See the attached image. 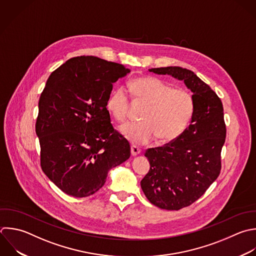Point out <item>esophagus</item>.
<instances>
[{
  "label": "esophagus",
  "mask_w": 256,
  "mask_h": 256,
  "mask_svg": "<svg viewBox=\"0 0 256 256\" xmlns=\"http://www.w3.org/2000/svg\"><path fill=\"white\" fill-rule=\"evenodd\" d=\"M140 153H141V150L137 146H134V145L131 146V155L132 156H137Z\"/></svg>",
  "instance_id": "1"
}]
</instances>
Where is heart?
Returning a JSON list of instances; mask_svg holds the SVG:
<instances>
[{
	"label": "heart",
	"instance_id": "1",
	"mask_svg": "<svg viewBox=\"0 0 256 256\" xmlns=\"http://www.w3.org/2000/svg\"><path fill=\"white\" fill-rule=\"evenodd\" d=\"M134 102L146 106L140 123L126 124L123 135L134 144H145L153 139L168 143L178 138L189 125L194 114L193 96L186 90L173 88L161 79L143 76L130 82ZM107 109L119 122L129 117L130 100L127 91L119 88L112 92Z\"/></svg>",
	"mask_w": 256,
	"mask_h": 256
}]
</instances>
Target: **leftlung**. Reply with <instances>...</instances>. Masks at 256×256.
<instances>
[{"label": "left lung", "instance_id": "left-lung-1", "mask_svg": "<svg viewBox=\"0 0 256 256\" xmlns=\"http://www.w3.org/2000/svg\"><path fill=\"white\" fill-rule=\"evenodd\" d=\"M149 72L182 80L193 93L195 106L189 126L170 143L146 150L150 169L141 180L152 204L179 210L199 199L220 174L226 137L223 106L216 93L190 70L171 66Z\"/></svg>", "mask_w": 256, "mask_h": 256}]
</instances>
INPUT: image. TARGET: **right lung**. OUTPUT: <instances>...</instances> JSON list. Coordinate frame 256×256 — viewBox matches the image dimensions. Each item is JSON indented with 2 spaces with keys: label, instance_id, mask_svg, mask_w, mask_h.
<instances>
[{
  "label": "right lung",
  "instance_id": "add662e5",
  "mask_svg": "<svg viewBox=\"0 0 256 256\" xmlns=\"http://www.w3.org/2000/svg\"><path fill=\"white\" fill-rule=\"evenodd\" d=\"M128 73L121 64L80 56L47 80L36 121L41 167L66 194L96 193L108 171L130 157L129 142L113 128L107 110L113 83Z\"/></svg>",
  "mask_w": 256,
  "mask_h": 256
}]
</instances>
